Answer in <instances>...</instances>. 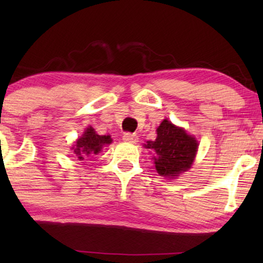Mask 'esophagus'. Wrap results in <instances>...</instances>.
<instances>
[{
  "mask_svg": "<svg viewBox=\"0 0 263 263\" xmlns=\"http://www.w3.org/2000/svg\"><path fill=\"white\" fill-rule=\"evenodd\" d=\"M123 140L125 142H130V143H136L139 141V136L135 135V134H129V133H127V134L123 135Z\"/></svg>",
  "mask_w": 263,
  "mask_h": 263,
  "instance_id": "34e87169",
  "label": "esophagus"
}]
</instances>
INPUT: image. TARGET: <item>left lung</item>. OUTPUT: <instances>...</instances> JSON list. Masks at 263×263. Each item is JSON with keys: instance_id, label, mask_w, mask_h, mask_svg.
Here are the masks:
<instances>
[{"instance_id": "obj_1", "label": "left lung", "mask_w": 263, "mask_h": 263, "mask_svg": "<svg viewBox=\"0 0 263 263\" xmlns=\"http://www.w3.org/2000/svg\"><path fill=\"white\" fill-rule=\"evenodd\" d=\"M145 147L154 151L153 159L158 174L174 178L192 167L199 143L184 129L164 120L157 128V139L147 141Z\"/></svg>"}]
</instances>
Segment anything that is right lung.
I'll return each instance as SVG.
<instances>
[{"label":"right lung","mask_w":263,"mask_h":263,"mask_svg":"<svg viewBox=\"0 0 263 263\" xmlns=\"http://www.w3.org/2000/svg\"><path fill=\"white\" fill-rule=\"evenodd\" d=\"M112 142L110 135H98L92 127L86 128L81 138H79L73 146L74 153L79 160H84L89 154H98L105 145Z\"/></svg>","instance_id":"add662e5"}]
</instances>
